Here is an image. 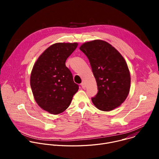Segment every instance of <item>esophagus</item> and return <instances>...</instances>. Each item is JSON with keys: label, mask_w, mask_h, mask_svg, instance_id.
Here are the masks:
<instances>
[{"label": "esophagus", "mask_w": 159, "mask_h": 159, "mask_svg": "<svg viewBox=\"0 0 159 159\" xmlns=\"http://www.w3.org/2000/svg\"><path fill=\"white\" fill-rule=\"evenodd\" d=\"M81 86L82 87V88H85V87H86V85H85V82H82V83H81Z\"/></svg>", "instance_id": "esophagus-1"}]
</instances>
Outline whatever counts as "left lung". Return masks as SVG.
Returning <instances> with one entry per match:
<instances>
[{"label": "left lung", "instance_id": "1", "mask_svg": "<svg viewBox=\"0 0 159 159\" xmlns=\"http://www.w3.org/2000/svg\"><path fill=\"white\" fill-rule=\"evenodd\" d=\"M80 50L87 56L98 85L91 98L99 110L109 111L122 104L130 89V74L122 55L108 43L94 40L84 43Z\"/></svg>", "mask_w": 159, "mask_h": 159}]
</instances>
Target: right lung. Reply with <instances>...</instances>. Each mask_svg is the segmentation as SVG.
<instances>
[{
	"label": "right lung",
	"instance_id": "right-lung-1",
	"mask_svg": "<svg viewBox=\"0 0 159 159\" xmlns=\"http://www.w3.org/2000/svg\"><path fill=\"white\" fill-rule=\"evenodd\" d=\"M78 44H52L38 58L31 72L30 84L35 101L44 110L57 115L69 106L79 85L74 82L65 61Z\"/></svg>",
	"mask_w": 159,
	"mask_h": 159
}]
</instances>
